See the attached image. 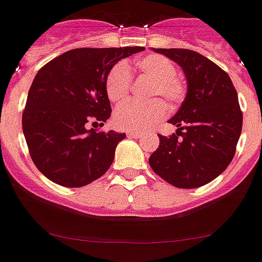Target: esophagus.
<instances>
[{
	"instance_id": "esophagus-1",
	"label": "esophagus",
	"mask_w": 262,
	"mask_h": 262,
	"mask_svg": "<svg viewBox=\"0 0 262 262\" xmlns=\"http://www.w3.org/2000/svg\"><path fill=\"white\" fill-rule=\"evenodd\" d=\"M126 136L130 137V138H139L142 136L141 132H136V130H129L126 132Z\"/></svg>"
}]
</instances>
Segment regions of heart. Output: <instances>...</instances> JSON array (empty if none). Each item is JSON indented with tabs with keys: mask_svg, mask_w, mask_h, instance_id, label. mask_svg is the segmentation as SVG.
<instances>
[{
	"mask_svg": "<svg viewBox=\"0 0 262 262\" xmlns=\"http://www.w3.org/2000/svg\"><path fill=\"white\" fill-rule=\"evenodd\" d=\"M139 74L152 80L148 98L164 97L169 105L182 102L185 96V84L177 75L175 63L165 56L151 53L134 60ZM132 75L126 63L119 62L111 68L106 77V93L111 102L120 103L130 90ZM166 115V105L162 101H152L147 105L125 102L119 106L114 115V124L124 130H141L161 120Z\"/></svg>",
	"mask_w": 262,
	"mask_h": 262,
	"instance_id": "1",
	"label": "heart"
}]
</instances>
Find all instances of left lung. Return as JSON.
<instances>
[{"label": "left lung", "instance_id": "obj_1", "mask_svg": "<svg viewBox=\"0 0 262 262\" xmlns=\"http://www.w3.org/2000/svg\"><path fill=\"white\" fill-rule=\"evenodd\" d=\"M177 62L187 79V96L169 120L178 126L149 156L155 172L178 188H199L219 177L235 154L243 115L229 75L195 51L152 48Z\"/></svg>", "mask_w": 262, "mask_h": 262}]
</instances>
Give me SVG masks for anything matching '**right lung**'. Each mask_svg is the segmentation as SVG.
<instances>
[{
  "label": "right lung",
  "mask_w": 262,
  "mask_h": 262,
  "mask_svg": "<svg viewBox=\"0 0 262 262\" xmlns=\"http://www.w3.org/2000/svg\"><path fill=\"white\" fill-rule=\"evenodd\" d=\"M144 47L75 48L46 63L28 92L23 132L37 169L56 184L84 187L111 166L125 133L87 129L111 115L106 77L121 58Z\"/></svg>",
  "instance_id": "add662e5"
}]
</instances>
